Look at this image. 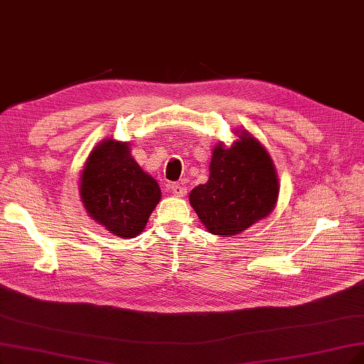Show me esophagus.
<instances>
[{"label":"esophagus","mask_w":364,"mask_h":364,"mask_svg":"<svg viewBox=\"0 0 364 364\" xmlns=\"http://www.w3.org/2000/svg\"><path fill=\"white\" fill-rule=\"evenodd\" d=\"M168 189H169V192H172L175 196H178V198H183L186 195V189L181 184H169Z\"/></svg>","instance_id":"34e87169"}]
</instances>
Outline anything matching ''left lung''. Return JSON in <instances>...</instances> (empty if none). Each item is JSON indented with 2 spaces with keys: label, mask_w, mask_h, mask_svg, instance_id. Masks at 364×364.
Here are the masks:
<instances>
[{
  "label": "left lung",
  "mask_w": 364,
  "mask_h": 364,
  "mask_svg": "<svg viewBox=\"0 0 364 364\" xmlns=\"http://www.w3.org/2000/svg\"><path fill=\"white\" fill-rule=\"evenodd\" d=\"M235 134L230 146L219 142L213 148L208 181L189 195L200 223L219 237H234L268 218L279 198L272 156L247 130Z\"/></svg>",
  "instance_id": "left-lung-1"
}]
</instances>
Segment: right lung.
I'll use <instances>...</instances> for the list:
<instances>
[{
  "mask_svg": "<svg viewBox=\"0 0 364 364\" xmlns=\"http://www.w3.org/2000/svg\"><path fill=\"white\" fill-rule=\"evenodd\" d=\"M88 216L119 238H134L160 203L161 191L130 154V142L105 139L92 148L79 180Z\"/></svg>",
  "mask_w": 364,
  "mask_h": 364,
  "instance_id": "1",
  "label": "right lung"
}]
</instances>
